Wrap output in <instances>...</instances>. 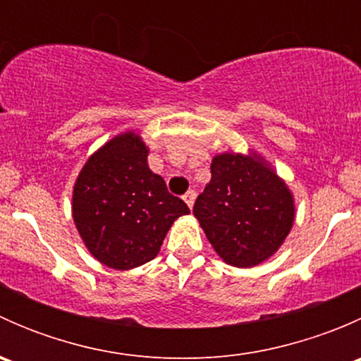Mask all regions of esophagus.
<instances>
[{"mask_svg":"<svg viewBox=\"0 0 361 361\" xmlns=\"http://www.w3.org/2000/svg\"><path fill=\"white\" fill-rule=\"evenodd\" d=\"M183 201L187 202V206L190 207L192 209V206H194V202H195V192H192V190H188L187 194L183 195Z\"/></svg>","mask_w":361,"mask_h":361,"instance_id":"obj_1","label":"esophagus"}]
</instances>
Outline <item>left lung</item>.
Wrapping results in <instances>:
<instances>
[{"label":"left lung","mask_w":361,"mask_h":361,"mask_svg":"<svg viewBox=\"0 0 361 361\" xmlns=\"http://www.w3.org/2000/svg\"><path fill=\"white\" fill-rule=\"evenodd\" d=\"M194 216L225 264L248 269L281 248L293 227L295 201L257 152H225L211 160V181L194 204Z\"/></svg>","instance_id":"8db88e82"}]
</instances>
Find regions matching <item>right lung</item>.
I'll list each match as a JSON object with an SVG mask.
<instances>
[{
    "mask_svg": "<svg viewBox=\"0 0 361 361\" xmlns=\"http://www.w3.org/2000/svg\"><path fill=\"white\" fill-rule=\"evenodd\" d=\"M147 159L143 137L126 130L87 159L73 187V221L83 245L116 271L154 260L174 220L190 213Z\"/></svg>",
    "mask_w": 361,
    "mask_h": 361,
    "instance_id": "obj_1",
    "label": "right lung"
}]
</instances>
